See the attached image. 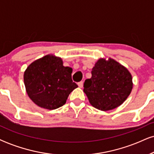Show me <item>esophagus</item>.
<instances>
[{
  "label": "esophagus",
  "mask_w": 154,
  "mask_h": 154,
  "mask_svg": "<svg viewBox=\"0 0 154 154\" xmlns=\"http://www.w3.org/2000/svg\"><path fill=\"white\" fill-rule=\"evenodd\" d=\"M78 86L79 88H82L83 87V82H82V81H80V82H78Z\"/></svg>",
  "instance_id": "34e87169"
}]
</instances>
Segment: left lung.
Returning <instances> with one entry per match:
<instances>
[{
  "label": "left lung",
  "mask_w": 154,
  "mask_h": 154,
  "mask_svg": "<svg viewBox=\"0 0 154 154\" xmlns=\"http://www.w3.org/2000/svg\"><path fill=\"white\" fill-rule=\"evenodd\" d=\"M91 74V78L85 81L83 91L95 109L101 111L115 109L131 93V74L115 60L99 59L92 69Z\"/></svg>",
  "instance_id": "left-lung-1"
}]
</instances>
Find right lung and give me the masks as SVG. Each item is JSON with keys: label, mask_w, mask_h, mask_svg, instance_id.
<instances>
[{"label": "right lung", "mask_w": 154, "mask_h": 154, "mask_svg": "<svg viewBox=\"0 0 154 154\" xmlns=\"http://www.w3.org/2000/svg\"><path fill=\"white\" fill-rule=\"evenodd\" d=\"M72 69L63 66L61 58L47 55L26 68L24 82L26 93L35 104L53 110L62 106L74 89Z\"/></svg>", "instance_id": "right-lung-1"}]
</instances>
